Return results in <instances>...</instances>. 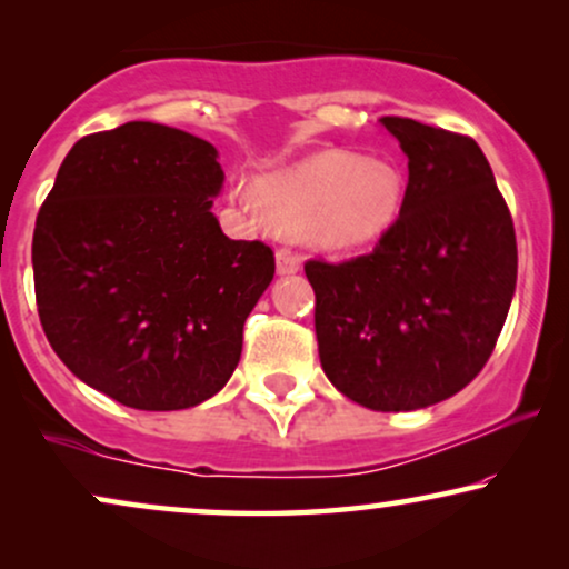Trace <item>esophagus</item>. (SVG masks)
Returning a JSON list of instances; mask_svg holds the SVG:
<instances>
[{"label":"esophagus","instance_id":"obj_1","mask_svg":"<svg viewBox=\"0 0 569 569\" xmlns=\"http://www.w3.org/2000/svg\"><path fill=\"white\" fill-rule=\"evenodd\" d=\"M300 253L290 251V248H279L277 251V271L279 274H295V271H300Z\"/></svg>","mask_w":569,"mask_h":569}]
</instances>
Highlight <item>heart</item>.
<instances>
[{"label": "heart", "mask_w": 569, "mask_h": 569, "mask_svg": "<svg viewBox=\"0 0 569 569\" xmlns=\"http://www.w3.org/2000/svg\"><path fill=\"white\" fill-rule=\"evenodd\" d=\"M236 199L251 212H261V199L279 222L300 228L313 246L347 251L391 228L403 204V178L386 160L323 150L263 176L259 199L251 193Z\"/></svg>", "instance_id": "1"}]
</instances>
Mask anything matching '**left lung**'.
<instances>
[{"mask_svg":"<svg viewBox=\"0 0 569 569\" xmlns=\"http://www.w3.org/2000/svg\"><path fill=\"white\" fill-rule=\"evenodd\" d=\"M409 158L401 212L370 253L306 261L326 378L376 411L446 401L479 376L518 277L510 209L471 137L383 116Z\"/></svg>","mask_w":569,"mask_h":569,"instance_id":"obj_1","label":"left lung"}]
</instances>
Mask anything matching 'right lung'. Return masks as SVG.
<instances>
[{"label": "right lung", "mask_w": 569, "mask_h": 569, "mask_svg": "<svg viewBox=\"0 0 569 569\" xmlns=\"http://www.w3.org/2000/svg\"><path fill=\"white\" fill-rule=\"evenodd\" d=\"M222 181L204 139L129 121L82 137L38 212L46 339L77 378L123 407H197L238 368L274 251L224 236L212 214Z\"/></svg>", "instance_id": "1"}]
</instances>
